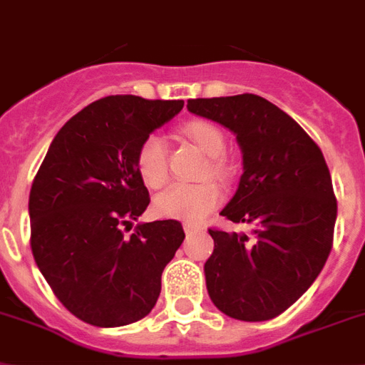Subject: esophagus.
Here are the masks:
<instances>
[{
    "label": "esophagus",
    "mask_w": 365,
    "mask_h": 365,
    "mask_svg": "<svg viewBox=\"0 0 365 365\" xmlns=\"http://www.w3.org/2000/svg\"><path fill=\"white\" fill-rule=\"evenodd\" d=\"M182 227H185V233L190 235V233H194V231H200L201 230V225L194 224V222H185L182 224Z\"/></svg>",
    "instance_id": "34e87169"
}]
</instances>
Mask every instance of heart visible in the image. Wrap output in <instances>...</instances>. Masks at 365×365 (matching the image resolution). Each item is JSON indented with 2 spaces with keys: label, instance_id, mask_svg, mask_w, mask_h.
<instances>
[{
  "label": "heart",
  "instance_id": "b5f03b06",
  "mask_svg": "<svg viewBox=\"0 0 365 365\" xmlns=\"http://www.w3.org/2000/svg\"><path fill=\"white\" fill-rule=\"evenodd\" d=\"M180 134L200 147L205 155L210 156L209 173L216 179L230 177V165L224 160L225 135L218 126L205 119H192L180 126ZM135 170L143 185L156 190L168 180V156L164 141L158 135L150 134L141 141L135 155ZM222 201V190L212 180H205L200 185H173L156 195V215L164 218L200 222L210 210H215Z\"/></svg>",
  "mask_w": 365,
  "mask_h": 365
}]
</instances>
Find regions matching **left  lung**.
Listing matches in <instances>:
<instances>
[{
	"instance_id": "left-lung-1",
	"label": "left lung",
	"mask_w": 365,
	"mask_h": 365,
	"mask_svg": "<svg viewBox=\"0 0 365 365\" xmlns=\"http://www.w3.org/2000/svg\"><path fill=\"white\" fill-rule=\"evenodd\" d=\"M188 110L237 134L244 173L220 212L250 233L209 230L210 300L239 321H269L315 282L332 250L338 201L315 141L263 96L192 98Z\"/></svg>"
}]
</instances>
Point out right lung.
<instances>
[{"label": "right lung", "mask_w": 365, "mask_h": 365, "mask_svg": "<svg viewBox=\"0 0 365 365\" xmlns=\"http://www.w3.org/2000/svg\"><path fill=\"white\" fill-rule=\"evenodd\" d=\"M182 101L104 96L65 123L29 192L31 252L59 302L83 323H135L155 308L162 272L185 240L177 220L138 224L150 197L135 170L141 141ZM130 231V230H128Z\"/></svg>", "instance_id": "obj_1"}]
</instances>
